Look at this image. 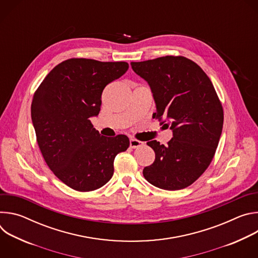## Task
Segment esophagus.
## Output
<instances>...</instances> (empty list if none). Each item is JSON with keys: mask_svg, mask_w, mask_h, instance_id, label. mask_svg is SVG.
Listing matches in <instances>:
<instances>
[{"mask_svg": "<svg viewBox=\"0 0 258 258\" xmlns=\"http://www.w3.org/2000/svg\"><path fill=\"white\" fill-rule=\"evenodd\" d=\"M143 142H141V141H139V140H136V139H131L130 140V146H131V148H139V147H141V146H143Z\"/></svg>", "mask_w": 258, "mask_h": 258, "instance_id": "esophagus-1", "label": "esophagus"}]
</instances>
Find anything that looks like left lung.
<instances>
[{
	"instance_id": "left-lung-1",
	"label": "left lung",
	"mask_w": 258,
	"mask_h": 258,
	"mask_svg": "<svg viewBox=\"0 0 258 258\" xmlns=\"http://www.w3.org/2000/svg\"><path fill=\"white\" fill-rule=\"evenodd\" d=\"M133 70L149 84L157 111L153 118L170 126L167 145L147 142L155 160L143 169L153 186L168 190L189 187L209 166L224 124V110L202 68L182 56L132 62Z\"/></svg>"
}]
</instances>
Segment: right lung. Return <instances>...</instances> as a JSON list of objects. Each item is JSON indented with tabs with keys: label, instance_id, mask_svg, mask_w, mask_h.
<instances>
[{
	"label": "right lung",
	"instance_id": "right-lung-1",
	"mask_svg": "<svg viewBox=\"0 0 258 258\" xmlns=\"http://www.w3.org/2000/svg\"><path fill=\"white\" fill-rule=\"evenodd\" d=\"M127 69L126 62L71 58L55 66L34 92L36 142L49 168L73 190L103 187L113 175L115 156L128 148L126 136H101L90 119L100 112L105 87Z\"/></svg>",
	"mask_w": 258,
	"mask_h": 258
}]
</instances>
